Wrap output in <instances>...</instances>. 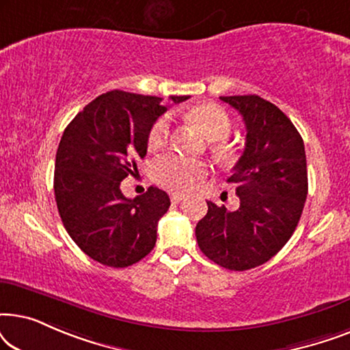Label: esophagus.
<instances>
[{
	"label": "esophagus",
	"instance_id": "34e87169",
	"mask_svg": "<svg viewBox=\"0 0 350 350\" xmlns=\"http://www.w3.org/2000/svg\"><path fill=\"white\" fill-rule=\"evenodd\" d=\"M170 200H172V204H180L181 200H185V196H181V194H172V196H170Z\"/></svg>",
	"mask_w": 350,
	"mask_h": 350
}]
</instances>
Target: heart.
I'll use <instances>...</instances> for the list:
<instances>
[{"label": "heart", "mask_w": 350, "mask_h": 350, "mask_svg": "<svg viewBox=\"0 0 350 350\" xmlns=\"http://www.w3.org/2000/svg\"><path fill=\"white\" fill-rule=\"evenodd\" d=\"M191 118L202 127L205 135L212 142H224L231 135L232 121L221 107L215 103H202L191 109ZM172 135V116L169 113L161 114L152 122L148 132L150 148H161L169 142ZM215 150L223 152L221 143L215 145ZM208 174V167L204 161L193 159L181 154H164L152 162V176L156 183L176 193H186L198 186L200 180Z\"/></svg>", "instance_id": "obj_1"}]
</instances>
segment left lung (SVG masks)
<instances>
[{
    "label": "left lung",
    "instance_id": "8db88e82",
    "mask_svg": "<svg viewBox=\"0 0 350 350\" xmlns=\"http://www.w3.org/2000/svg\"><path fill=\"white\" fill-rule=\"evenodd\" d=\"M245 122V150L229 183L241 199L237 210L207 202L196 226L199 248L231 271L265 265L295 232L308 198L304 142L275 105L258 95L219 97Z\"/></svg>",
    "mask_w": 350,
    "mask_h": 350
}]
</instances>
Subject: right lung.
I'll use <instances>...</instances> for the list:
<instances>
[{
  "mask_svg": "<svg viewBox=\"0 0 350 350\" xmlns=\"http://www.w3.org/2000/svg\"><path fill=\"white\" fill-rule=\"evenodd\" d=\"M180 103L188 95H172ZM162 98L111 90L98 95L66 126L55 156L54 193L62 223L92 260L127 267L156 245L157 221L170 207L165 191L150 186L127 199L121 181L145 157L148 132L165 113Z\"/></svg>",
  "mask_w": 350,
  "mask_h": 350,
  "instance_id": "right-lung-1",
  "label": "right lung"
}]
</instances>
